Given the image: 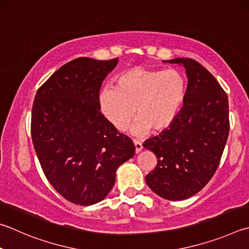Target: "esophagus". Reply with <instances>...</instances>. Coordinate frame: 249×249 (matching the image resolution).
<instances>
[{
    "mask_svg": "<svg viewBox=\"0 0 249 249\" xmlns=\"http://www.w3.org/2000/svg\"><path fill=\"white\" fill-rule=\"evenodd\" d=\"M134 144H135V151H136V153L142 151V144L139 142V140H134Z\"/></svg>",
    "mask_w": 249,
    "mask_h": 249,
    "instance_id": "obj_1",
    "label": "esophagus"
}]
</instances>
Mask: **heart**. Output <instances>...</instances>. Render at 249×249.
Wrapping results in <instances>:
<instances>
[{"instance_id": "heart-1", "label": "heart", "mask_w": 249, "mask_h": 249, "mask_svg": "<svg viewBox=\"0 0 249 249\" xmlns=\"http://www.w3.org/2000/svg\"><path fill=\"white\" fill-rule=\"evenodd\" d=\"M186 97V83L175 70L133 67L116 78L115 87L106 86L99 93L103 116L117 130L127 128L136 111L134 135L149 129L163 132L178 119Z\"/></svg>"}]
</instances>
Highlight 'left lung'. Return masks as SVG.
<instances>
[{"label":"left lung","instance_id":"8db88e82","mask_svg":"<svg viewBox=\"0 0 249 249\" xmlns=\"http://www.w3.org/2000/svg\"><path fill=\"white\" fill-rule=\"evenodd\" d=\"M163 62L185 69L186 97L171 127L142 144L157 157L146 183L164 199L183 200L201 191L218 168L230 130L229 100L198 62L185 57Z\"/></svg>","mask_w":249,"mask_h":249}]
</instances>
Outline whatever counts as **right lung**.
<instances>
[{"label": "right lung", "instance_id": "obj_1", "mask_svg": "<svg viewBox=\"0 0 249 249\" xmlns=\"http://www.w3.org/2000/svg\"><path fill=\"white\" fill-rule=\"evenodd\" d=\"M119 58L78 57L60 67L36 93L31 137L54 189L71 202L94 205L107 196L121 164L133 158L130 138L101 114L99 91Z\"/></svg>", "mask_w": 249, "mask_h": 249}]
</instances>
